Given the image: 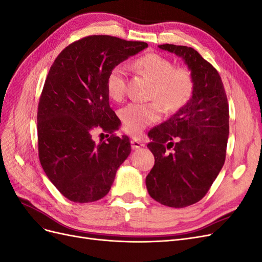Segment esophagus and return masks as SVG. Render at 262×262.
Returning a JSON list of instances; mask_svg holds the SVG:
<instances>
[{
    "label": "esophagus",
    "mask_w": 262,
    "mask_h": 262,
    "mask_svg": "<svg viewBox=\"0 0 262 262\" xmlns=\"http://www.w3.org/2000/svg\"><path fill=\"white\" fill-rule=\"evenodd\" d=\"M143 146H144L143 142H141L140 140H137V139H131V147H132L133 149L143 147Z\"/></svg>",
    "instance_id": "34e87169"
}]
</instances>
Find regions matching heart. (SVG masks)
<instances>
[{"instance_id": "1", "label": "heart", "mask_w": 262, "mask_h": 262, "mask_svg": "<svg viewBox=\"0 0 262 262\" xmlns=\"http://www.w3.org/2000/svg\"><path fill=\"white\" fill-rule=\"evenodd\" d=\"M133 67L141 74L154 82L150 102H131L121 109L120 118L123 129L133 136H139L146 126L161 119L163 107L169 113L185 107L194 92V77L186 67L175 68L173 63L158 53H146L138 58ZM128 87V70L118 64L109 71L106 90L109 97L121 100ZM163 106H162L161 105Z\"/></svg>"}]
</instances>
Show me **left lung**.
I'll return each instance as SVG.
<instances>
[{
  "mask_svg": "<svg viewBox=\"0 0 262 262\" xmlns=\"http://www.w3.org/2000/svg\"><path fill=\"white\" fill-rule=\"evenodd\" d=\"M185 60L194 77L188 104L148 132L155 157L145 182L149 195L166 207L185 208L200 201L217 177L226 157L229 110L216 69L193 48L160 45ZM172 147L170 154L167 149Z\"/></svg>",
  "mask_w": 262,
  "mask_h": 262,
  "instance_id": "8db88e82",
  "label": "left lung"
}]
</instances>
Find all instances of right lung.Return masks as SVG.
<instances>
[{"instance_id": "obj_1", "label": "right lung", "mask_w": 262, "mask_h": 262, "mask_svg": "<svg viewBox=\"0 0 262 262\" xmlns=\"http://www.w3.org/2000/svg\"><path fill=\"white\" fill-rule=\"evenodd\" d=\"M145 48L143 41L86 36L66 47L52 63L38 104V155L46 175L67 199H101L129 156V138L115 133L120 120L109 106L106 80L114 67ZM98 128L112 136L96 145L91 136Z\"/></svg>"}]
</instances>
